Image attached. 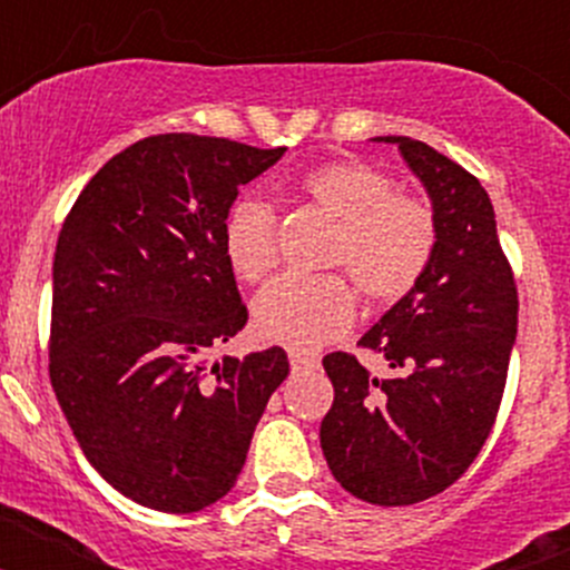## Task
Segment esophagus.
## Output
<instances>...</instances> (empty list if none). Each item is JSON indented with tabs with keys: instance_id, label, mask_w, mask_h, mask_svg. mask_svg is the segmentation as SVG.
<instances>
[{
	"instance_id": "esophagus-1",
	"label": "esophagus",
	"mask_w": 570,
	"mask_h": 570,
	"mask_svg": "<svg viewBox=\"0 0 570 570\" xmlns=\"http://www.w3.org/2000/svg\"><path fill=\"white\" fill-rule=\"evenodd\" d=\"M288 360H291V367L294 371H302V367H314L316 362H320V356L316 354H308V351H288Z\"/></svg>"
}]
</instances>
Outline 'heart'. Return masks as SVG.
<instances>
[{
    "label": "heart",
    "instance_id": "obj_1",
    "mask_svg": "<svg viewBox=\"0 0 570 570\" xmlns=\"http://www.w3.org/2000/svg\"><path fill=\"white\" fill-rule=\"evenodd\" d=\"M296 190L311 208L336 223L331 268H345L356 288L376 305H394L420 285L436 250L434 210L422 199L396 194L394 179L356 159L308 170ZM223 250L230 271L259 282L276 262V214L259 199L230 205L223 225ZM356 316V296L345 276H282L254 299L259 340L314 351L345 334Z\"/></svg>",
    "mask_w": 570,
    "mask_h": 570
}]
</instances>
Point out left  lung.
I'll list each match as a JSON object with an SVG mask.
<instances>
[{
	"label": "left lung",
	"mask_w": 570,
	"mask_h": 570,
	"mask_svg": "<svg viewBox=\"0 0 570 570\" xmlns=\"http://www.w3.org/2000/svg\"><path fill=\"white\" fill-rule=\"evenodd\" d=\"M425 185L436 219L431 268L360 340L391 374L354 354L322 360L334 405L320 428L331 473L371 505H414L454 485L491 434L505 394L520 296L485 188L431 145L385 136Z\"/></svg>",
	"instance_id": "8db88e82"
}]
</instances>
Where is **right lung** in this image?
Wrapping results in <instances>:
<instances>
[{
    "mask_svg": "<svg viewBox=\"0 0 570 570\" xmlns=\"http://www.w3.org/2000/svg\"><path fill=\"white\" fill-rule=\"evenodd\" d=\"M285 148L139 139L97 170L59 230L48 371L88 462L128 500L194 513L234 488L288 354L216 351L248 308L223 250L239 185Z\"/></svg>",
    "mask_w": 570,
    "mask_h": 570,
    "instance_id": "right-lung-1",
    "label": "right lung"
}]
</instances>
